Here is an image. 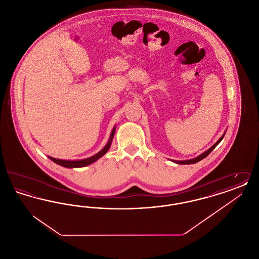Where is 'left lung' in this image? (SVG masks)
Segmentation results:
<instances>
[{
	"label": "left lung",
	"instance_id": "1",
	"mask_svg": "<svg viewBox=\"0 0 259 259\" xmlns=\"http://www.w3.org/2000/svg\"><path fill=\"white\" fill-rule=\"evenodd\" d=\"M223 137H224V135L222 136V138L211 147V148H209L207 151H205L204 153H202L201 155H199L198 157H196V158H193V159H190V160H185V161H175L176 163H178V164H183V165H185V164H194V163H197V162H199V161L202 160V159H204L205 157H207L208 155H209V153L214 149V148L221 143V141H222V139H223Z\"/></svg>",
	"mask_w": 259,
	"mask_h": 259
}]
</instances>
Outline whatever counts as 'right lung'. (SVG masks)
<instances>
[{
    "label": "right lung",
    "mask_w": 259,
    "mask_h": 259,
    "mask_svg": "<svg viewBox=\"0 0 259 259\" xmlns=\"http://www.w3.org/2000/svg\"><path fill=\"white\" fill-rule=\"evenodd\" d=\"M114 131H115V128L112 129L111 137H110V140H109L108 144L106 145V147L103 148L97 154H95L94 156H92V157H89V158L83 159V160L76 161L61 160V159H56V158H52V157H50V159L53 161L54 163H56V164H58V165H60V166H63V167H66V168H79V167L87 166V165H89V164H91V163L98 160L99 158H101V157L109 150V148L111 147V140H112V138H113V136H114Z\"/></svg>",
    "instance_id": "add662e5"
}]
</instances>
